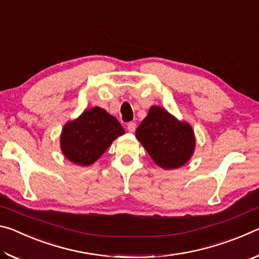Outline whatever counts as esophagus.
<instances>
[{
    "mask_svg": "<svg viewBox=\"0 0 259 259\" xmlns=\"http://www.w3.org/2000/svg\"><path fill=\"white\" fill-rule=\"evenodd\" d=\"M126 130H128L129 133H135V130H136L135 122H130V123H128V125H126Z\"/></svg>",
    "mask_w": 259,
    "mask_h": 259,
    "instance_id": "esophagus-1",
    "label": "esophagus"
}]
</instances>
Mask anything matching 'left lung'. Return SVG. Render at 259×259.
Returning <instances> with one entry per match:
<instances>
[{"instance_id": "obj_1", "label": "left lung", "mask_w": 259, "mask_h": 259, "mask_svg": "<svg viewBox=\"0 0 259 259\" xmlns=\"http://www.w3.org/2000/svg\"><path fill=\"white\" fill-rule=\"evenodd\" d=\"M137 138L162 169L181 168L195 150V135L190 123L179 121L160 106H153L136 130Z\"/></svg>"}]
</instances>
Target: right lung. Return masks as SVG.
<instances>
[{
    "label": "right lung",
    "instance_id": "1",
    "mask_svg": "<svg viewBox=\"0 0 259 259\" xmlns=\"http://www.w3.org/2000/svg\"><path fill=\"white\" fill-rule=\"evenodd\" d=\"M123 134L124 129L115 117L96 106L85 109L77 119L64 125L60 148L67 160L87 166L97 161Z\"/></svg>",
    "mask_w": 259,
    "mask_h": 259
}]
</instances>
